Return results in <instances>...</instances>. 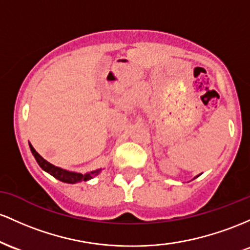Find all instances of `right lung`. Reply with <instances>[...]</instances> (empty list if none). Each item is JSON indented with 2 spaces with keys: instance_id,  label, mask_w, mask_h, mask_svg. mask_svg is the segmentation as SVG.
<instances>
[{
  "instance_id": "obj_1",
  "label": "right lung",
  "mask_w": 250,
  "mask_h": 250,
  "mask_svg": "<svg viewBox=\"0 0 250 250\" xmlns=\"http://www.w3.org/2000/svg\"><path fill=\"white\" fill-rule=\"evenodd\" d=\"M29 147H30V151H32L33 156L35 157L38 164L40 165L41 169L46 171V172H48L49 175H52L53 177L59 179V181L64 182V183L74 184V183H79V182H83V181H88V179L93 178L94 176H97L98 173L100 172V170H102L100 169V170L92 171V172L85 173V175H83V173L71 172V171L63 170V169H61V167H55V165L50 164V163L47 162L46 159L42 158V157L39 155L38 152H36L35 148L33 147L30 144H29Z\"/></svg>"
}]
</instances>
